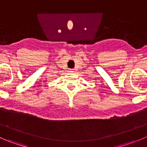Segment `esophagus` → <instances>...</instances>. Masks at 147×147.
I'll list each match as a JSON object with an SVG mask.
<instances>
[{
  "mask_svg": "<svg viewBox=\"0 0 147 147\" xmlns=\"http://www.w3.org/2000/svg\"><path fill=\"white\" fill-rule=\"evenodd\" d=\"M75 72V69H69V72H71V73H72V72Z\"/></svg>",
  "mask_w": 147,
  "mask_h": 147,
  "instance_id": "obj_1",
  "label": "esophagus"
}]
</instances>
